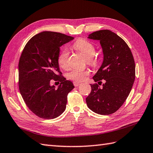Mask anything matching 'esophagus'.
<instances>
[{
  "label": "esophagus",
  "instance_id": "34e87169",
  "mask_svg": "<svg viewBox=\"0 0 153 153\" xmlns=\"http://www.w3.org/2000/svg\"><path fill=\"white\" fill-rule=\"evenodd\" d=\"M73 83H74V85L75 87L79 86V85H80V84H81L79 82H74Z\"/></svg>",
  "mask_w": 153,
  "mask_h": 153
}]
</instances>
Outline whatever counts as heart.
<instances>
[{
  "label": "heart",
  "mask_w": 153,
  "mask_h": 153,
  "mask_svg": "<svg viewBox=\"0 0 153 153\" xmlns=\"http://www.w3.org/2000/svg\"><path fill=\"white\" fill-rule=\"evenodd\" d=\"M74 47L75 49L80 52L86 58L87 64L93 67H95L98 65V58L94 56L96 48L95 45L91 42L85 39L80 38L75 42ZM68 58H69V52L66 48H64L58 57V64L60 67L63 69H66L68 65ZM89 75L90 71L88 70H71L67 73V78L74 82H81L85 80Z\"/></svg>",
  "instance_id": "heart-1"
}]
</instances>
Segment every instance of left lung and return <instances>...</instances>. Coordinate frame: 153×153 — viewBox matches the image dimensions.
<instances>
[{
  "label": "left lung",
  "mask_w": 153,
  "mask_h": 153,
  "mask_svg": "<svg viewBox=\"0 0 153 153\" xmlns=\"http://www.w3.org/2000/svg\"><path fill=\"white\" fill-rule=\"evenodd\" d=\"M88 38L100 41L104 54L102 66L93 79L99 85L101 80L105 83L102 88L97 83L91 84L87 105L99 114H111L122 106L131 91L135 77L134 58L126 42L111 31H97Z\"/></svg>",
  "instance_id": "obj_1"
}]
</instances>
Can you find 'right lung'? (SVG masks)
I'll use <instances>...</instances> for the list:
<instances>
[{
	"mask_svg": "<svg viewBox=\"0 0 153 153\" xmlns=\"http://www.w3.org/2000/svg\"><path fill=\"white\" fill-rule=\"evenodd\" d=\"M74 39L43 31L31 38L22 51L18 64L19 92L28 108L39 118L53 119L66 109L67 95L74 86L62 76L58 57L62 45ZM52 81L61 82L57 89L50 85Z\"/></svg>",
	"mask_w": 153,
	"mask_h": 153,
	"instance_id": "obj_1",
	"label": "right lung"
}]
</instances>
